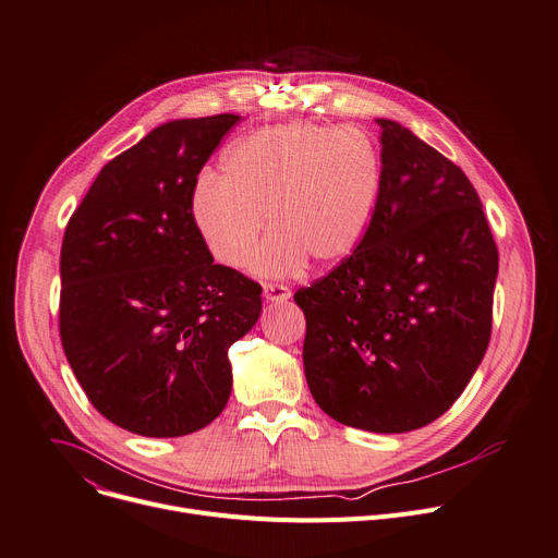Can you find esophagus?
<instances>
[{"mask_svg":"<svg viewBox=\"0 0 558 558\" xmlns=\"http://www.w3.org/2000/svg\"><path fill=\"white\" fill-rule=\"evenodd\" d=\"M263 291H265V298L269 300V302H287L289 298H291V291H289V287H284V284H265L263 287Z\"/></svg>","mask_w":558,"mask_h":558,"instance_id":"obj_1","label":"esophagus"}]
</instances>
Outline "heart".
Masks as SVG:
<instances>
[{
	"label": "heart",
	"instance_id": "b5f03b06",
	"mask_svg": "<svg viewBox=\"0 0 558 558\" xmlns=\"http://www.w3.org/2000/svg\"><path fill=\"white\" fill-rule=\"evenodd\" d=\"M380 191L383 156L367 131L291 122L229 146L222 180H197L189 214L202 244L229 269L251 263L267 218L274 233L253 271L284 278L307 260H347L369 231Z\"/></svg>",
	"mask_w": 558,
	"mask_h": 558
}]
</instances>
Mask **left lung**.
I'll return each mask as SVG.
<instances>
[{
    "label": "left lung",
    "instance_id": "8db88e82",
    "mask_svg": "<svg viewBox=\"0 0 558 558\" xmlns=\"http://www.w3.org/2000/svg\"><path fill=\"white\" fill-rule=\"evenodd\" d=\"M383 191L361 246L295 291L307 385L333 421L429 425L463 393L492 333L498 251L476 189L436 148L376 120Z\"/></svg>",
    "mask_w": 558,
    "mask_h": 558
}]
</instances>
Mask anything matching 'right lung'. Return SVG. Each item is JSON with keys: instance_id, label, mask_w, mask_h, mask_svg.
I'll return each instance as SVG.
<instances>
[{"instance_id": "obj_1", "label": "right lung", "mask_w": 558, "mask_h": 558, "mask_svg": "<svg viewBox=\"0 0 558 558\" xmlns=\"http://www.w3.org/2000/svg\"><path fill=\"white\" fill-rule=\"evenodd\" d=\"M240 116L173 120L113 158L71 216L60 256V336L93 408L175 438L231 393L229 347L256 325L263 289L214 265L189 193Z\"/></svg>"}]
</instances>
